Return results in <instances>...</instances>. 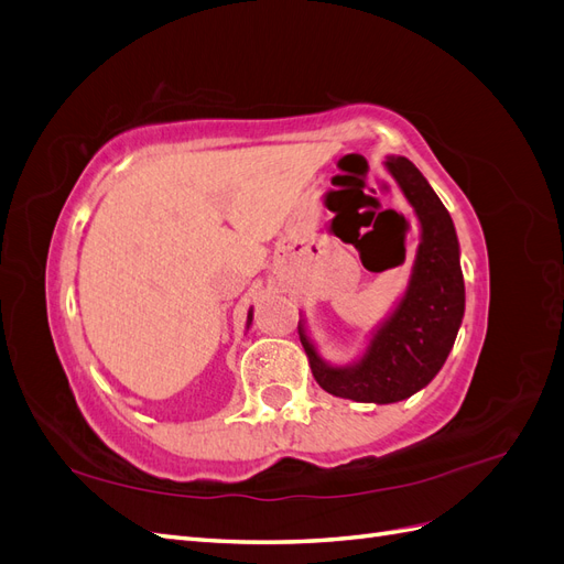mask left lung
Instances as JSON below:
<instances>
[{
	"label": "left lung",
	"mask_w": 564,
	"mask_h": 564,
	"mask_svg": "<svg viewBox=\"0 0 564 564\" xmlns=\"http://www.w3.org/2000/svg\"><path fill=\"white\" fill-rule=\"evenodd\" d=\"M386 169L421 224L416 261L402 301L373 332L360 360L348 367L324 362L299 322L301 344L319 388L336 398L377 404L412 398L435 379L454 346L466 308L458 240L445 204L406 158H388Z\"/></svg>",
	"instance_id": "obj_1"
}]
</instances>
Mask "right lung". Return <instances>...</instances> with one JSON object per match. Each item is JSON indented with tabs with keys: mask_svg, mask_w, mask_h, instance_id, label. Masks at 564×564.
<instances>
[{
	"mask_svg": "<svg viewBox=\"0 0 564 564\" xmlns=\"http://www.w3.org/2000/svg\"><path fill=\"white\" fill-rule=\"evenodd\" d=\"M251 324V311H249V317H247V327Z\"/></svg>",
	"mask_w": 564,
	"mask_h": 564,
	"instance_id": "right-lung-1",
	"label": "right lung"
}]
</instances>
